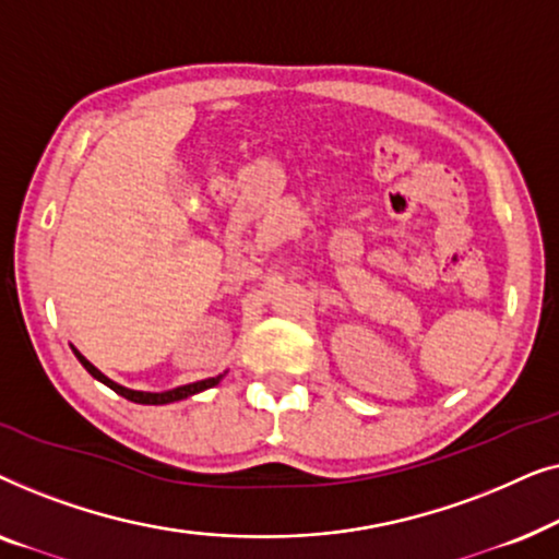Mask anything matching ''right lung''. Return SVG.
<instances>
[{"label":"right lung","instance_id":"1","mask_svg":"<svg viewBox=\"0 0 559 559\" xmlns=\"http://www.w3.org/2000/svg\"><path fill=\"white\" fill-rule=\"evenodd\" d=\"M73 354H75V358H79V361L83 364V369H86V371L91 373V377L98 379V381H102V384H106L109 389H114V392L124 396V400H129V402H136V404H170V402H180V400H188V396H193V394H198V392H203V389L216 386L218 381H221V377H213V379L193 381V384H186V386L170 389V392H159V394H152V392H134V389H127V386L117 384V381L106 379L104 373L98 371L94 364H88L86 358H83L75 348H73Z\"/></svg>","mask_w":559,"mask_h":559}]
</instances>
